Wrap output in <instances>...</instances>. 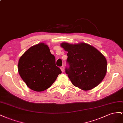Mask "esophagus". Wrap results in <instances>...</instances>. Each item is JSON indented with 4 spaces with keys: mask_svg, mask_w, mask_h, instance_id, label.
Wrapping results in <instances>:
<instances>
[{
    "mask_svg": "<svg viewBox=\"0 0 123 123\" xmlns=\"http://www.w3.org/2000/svg\"><path fill=\"white\" fill-rule=\"evenodd\" d=\"M60 69H61V71L63 72H64V67L63 66H61V67L60 68Z\"/></svg>",
    "mask_w": 123,
    "mask_h": 123,
    "instance_id": "34e87169",
    "label": "esophagus"
}]
</instances>
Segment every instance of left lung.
Instances as JSON below:
<instances>
[{
	"label": "left lung",
	"instance_id": "obj_1",
	"mask_svg": "<svg viewBox=\"0 0 123 123\" xmlns=\"http://www.w3.org/2000/svg\"><path fill=\"white\" fill-rule=\"evenodd\" d=\"M61 46L68 51L66 62L69 67L65 68V73L74 86L87 91L103 81L107 73V62L96 48L85 43H62Z\"/></svg>",
	"mask_w": 123,
	"mask_h": 123
}]
</instances>
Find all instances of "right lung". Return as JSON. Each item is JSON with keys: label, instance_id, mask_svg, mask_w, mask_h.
<instances>
[{"label": "right lung", "instance_id": "add662e5", "mask_svg": "<svg viewBox=\"0 0 123 123\" xmlns=\"http://www.w3.org/2000/svg\"><path fill=\"white\" fill-rule=\"evenodd\" d=\"M18 71L27 86L37 92L48 89L62 73L55 65V56L43 43L31 47L21 56Z\"/></svg>", "mask_w": 123, "mask_h": 123}]
</instances>
